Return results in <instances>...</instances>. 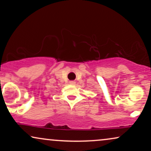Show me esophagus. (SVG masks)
Wrapping results in <instances>:
<instances>
[{"mask_svg":"<svg viewBox=\"0 0 151 151\" xmlns=\"http://www.w3.org/2000/svg\"><path fill=\"white\" fill-rule=\"evenodd\" d=\"M69 83L72 84V85H74V84H76V82L73 81V80H71V81L69 82Z\"/></svg>","mask_w":151,"mask_h":151,"instance_id":"34e87169","label":"esophagus"}]
</instances>
